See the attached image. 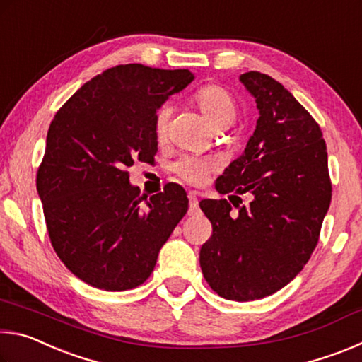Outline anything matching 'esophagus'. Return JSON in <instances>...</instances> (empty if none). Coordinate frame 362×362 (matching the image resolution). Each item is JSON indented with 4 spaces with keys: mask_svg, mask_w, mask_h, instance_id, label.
Masks as SVG:
<instances>
[{
    "mask_svg": "<svg viewBox=\"0 0 362 362\" xmlns=\"http://www.w3.org/2000/svg\"><path fill=\"white\" fill-rule=\"evenodd\" d=\"M188 199H189V211H188V214H189V216H193V214L198 212V198H196L194 193H189L188 194Z\"/></svg>",
    "mask_w": 362,
    "mask_h": 362,
    "instance_id": "obj_1",
    "label": "esophagus"
}]
</instances>
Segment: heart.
<instances>
[{"label":"heart","mask_w":362,"mask_h":362,"mask_svg":"<svg viewBox=\"0 0 362 362\" xmlns=\"http://www.w3.org/2000/svg\"><path fill=\"white\" fill-rule=\"evenodd\" d=\"M194 102L214 129H228L236 119L238 110L235 99H233L228 90L220 88V86L211 84L201 88L194 95ZM169 115L170 110L168 107H161L156 112L155 134L159 140L166 137ZM173 170L182 180L192 183V185H201L212 174L214 163L207 158L182 156L174 163Z\"/></svg>","instance_id":"1"}]
</instances>
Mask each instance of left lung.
Here are the masks:
<instances>
[{
  "label": "left lung",
  "instance_id": "8db88e82",
  "mask_svg": "<svg viewBox=\"0 0 362 362\" xmlns=\"http://www.w3.org/2000/svg\"><path fill=\"white\" fill-rule=\"evenodd\" d=\"M259 119L243 155L216 182L226 199H203L212 223L199 265L220 297L249 302L272 296L302 272L320 240L332 185L322 132L283 84L259 71L240 76ZM240 202H242L240 201Z\"/></svg>",
  "mask_w": 362,
  "mask_h": 362
}]
</instances>
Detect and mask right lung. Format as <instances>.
Segmentation results:
<instances>
[{
    "label": "right lung",
    "mask_w": 362,
    "mask_h": 362,
    "mask_svg": "<svg viewBox=\"0 0 362 362\" xmlns=\"http://www.w3.org/2000/svg\"><path fill=\"white\" fill-rule=\"evenodd\" d=\"M193 79L188 70L113 66L83 84L49 126L36 175L49 238L64 265L97 289L145 283L188 211L180 185L146 199L127 168L153 161L158 108Z\"/></svg>",
    "instance_id": "right-lung-1"
}]
</instances>
